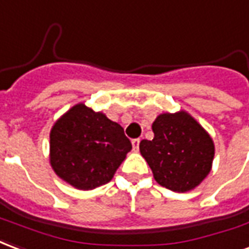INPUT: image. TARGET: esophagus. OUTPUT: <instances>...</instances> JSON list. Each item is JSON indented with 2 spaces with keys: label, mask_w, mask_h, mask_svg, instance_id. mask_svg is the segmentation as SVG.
<instances>
[{
  "label": "esophagus",
  "mask_w": 249,
  "mask_h": 249,
  "mask_svg": "<svg viewBox=\"0 0 249 249\" xmlns=\"http://www.w3.org/2000/svg\"><path fill=\"white\" fill-rule=\"evenodd\" d=\"M132 148H134V151H138V148H139V143L141 141L139 139H132Z\"/></svg>",
  "instance_id": "1"
}]
</instances>
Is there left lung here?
I'll return each instance as SVG.
<instances>
[{"label": "left lung", "mask_w": 249, "mask_h": 249, "mask_svg": "<svg viewBox=\"0 0 249 249\" xmlns=\"http://www.w3.org/2000/svg\"><path fill=\"white\" fill-rule=\"evenodd\" d=\"M154 139L139 144L142 157L162 187L187 192L210 174L215 155L211 135L184 110L163 112L152 123Z\"/></svg>", "instance_id": "1"}]
</instances>
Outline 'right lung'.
<instances>
[{"label":"right lung","instance_id":"obj_1","mask_svg":"<svg viewBox=\"0 0 249 249\" xmlns=\"http://www.w3.org/2000/svg\"><path fill=\"white\" fill-rule=\"evenodd\" d=\"M121 124L78 103L50 131V164L62 180L78 190L106 184L131 151Z\"/></svg>","mask_w":249,"mask_h":249}]
</instances>
